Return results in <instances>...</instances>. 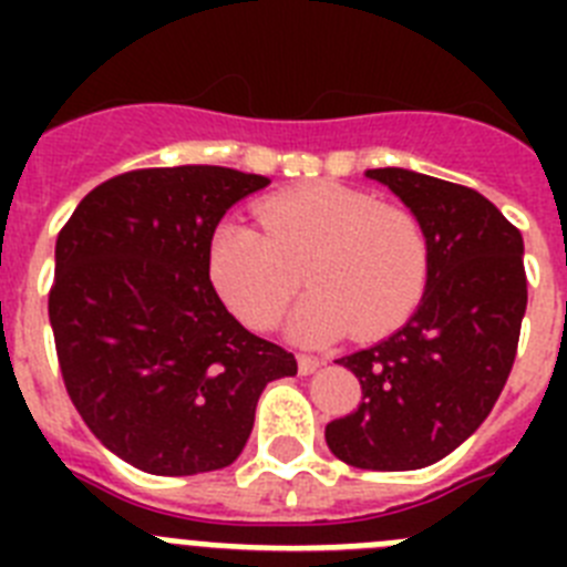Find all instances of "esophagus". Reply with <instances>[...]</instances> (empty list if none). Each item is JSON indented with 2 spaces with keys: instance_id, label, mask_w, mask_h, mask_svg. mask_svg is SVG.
<instances>
[{
  "instance_id": "esophagus-1",
  "label": "esophagus",
  "mask_w": 567,
  "mask_h": 567,
  "mask_svg": "<svg viewBox=\"0 0 567 567\" xmlns=\"http://www.w3.org/2000/svg\"><path fill=\"white\" fill-rule=\"evenodd\" d=\"M320 365H323V360H320V358H312V354H298V372L300 374L318 372Z\"/></svg>"
}]
</instances>
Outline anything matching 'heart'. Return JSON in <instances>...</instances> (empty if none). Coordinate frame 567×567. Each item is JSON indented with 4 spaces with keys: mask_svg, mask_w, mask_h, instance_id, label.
<instances>
[{
    "mask_svg": "<svg viewBox=\"0 0 567 567\" xmlns=\"http://www.w3.org/2000/svg\"><path fill=\"white\" fill-rule=\"evenodd\" d=\"M264 233L224 221L207 252L209 280L247 327L272 329L300 284L312 292L289 320L300 343L352 329L392 332L417 309L429 278V240L409 209L378 204L363 189L307 184L255 207Z\"/></svg>",
    "mask_w": 567,
    "mask_h": 567,
    "instance_id": "obj_1",
    "label": "heart"
}]
</instances>
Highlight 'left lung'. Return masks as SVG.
<instances>
[{
	"label": "left lung",
	"instance_id": "left-lung-1",
	"mask_svg": "<svg viewBox=\"0 0 567 567\" xmlns=\"http://www.w3.org/2000/svg\"><path fill=\"white\" fill-rule=\"evenodd\" d=\"M365 175L420 221L429 278L403 329L338 360L363 403L327 425V443L354 468L414 471L465 443L503 392L528 303L523 235L477 189L400 167Z\"/></svg>",
	"mask_w": 567,
	"mask_h": 567
}]
</instances>
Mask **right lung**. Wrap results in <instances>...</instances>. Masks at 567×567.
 Wrapping results in <instances>:
<instances>
[{"mask_svg": "<svg viewBox=\"0 0 567 567\" xmlns=\"http://www.w3.org/2000/svg\"><path fill=\"white\" fill-rule=\"evenodd\" d=\"M267 184L209 164L133 169L59 233L48 315L64 385L102 445L147 474L235 463L260 392L298 374L227 312L207 267L224 213Z\"/></svg>", "mask_w": 567, "mask_h": 567, "instance_id": "add662e5", "label": "right lung"}]
</instances>
